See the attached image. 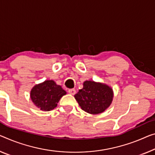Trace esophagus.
<instances>
[{"instance_id": "34e87169", "label": "esophagus", "mask_w": 155, "mask_h": 155, "mask_svg": "<svg viewBox=\"0 0 155 155\" xmlns=\"http://www.w3.org/2000/svg\"><path fill=\"white\" fill-rule=\"evenodd\" d=\"M68 94H70L71 95H75V93H76V91L75 89H70L68 90Z\"/></svg>"}]
</instances>
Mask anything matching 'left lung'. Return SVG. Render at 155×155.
<instances>
[{"instance_id":"8db88e82","label":"left lung","mask_w":155,"mask_h":155,"mask_svg":"<svg viewBox=\"0 0 155 155\" xmlns=\"http://www.w3.org/2000/svg\"><path fill=\"white\" fill-rule=\"evenodd\" d=\"M74 97L82 110L91 114H98L110 106L114 93L108 85L89 80L84 82L83 88Z\"/></svg>"}]
</instances>
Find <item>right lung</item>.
<instances>
[{"label":"right lung","instance_id":"obj_1","mask_svg":"<svg viewBox=\"0 0 155 155\" xmlns=\"http://www.w3.org/2000/svg\"><path fill=\"white\" fill-rule=\"evenodd\" d=\"M66 92L53 80H46L35 85L30 91L33 103L42 111H51L55 108L61 97Z\"/></svg>","mask_w":155,"mask_h":155}]
</instances>
